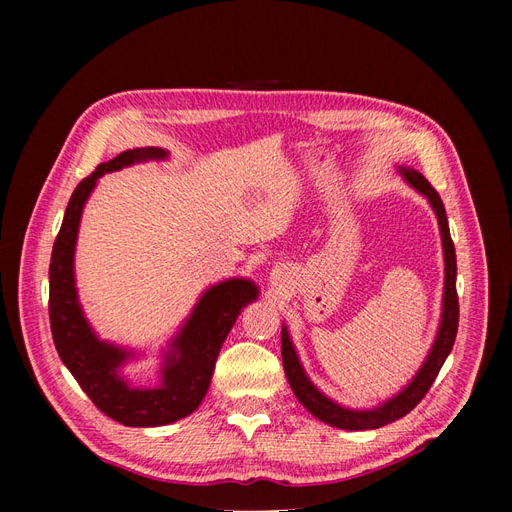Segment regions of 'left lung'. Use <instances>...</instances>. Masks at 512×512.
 <instances>
[{"mask_svg":"<svg viewBox=\"0 0 512 512\" xmlns=\"http://www.w3.org/2000/svg\"><path fill=\"white\" fill-rule=\"evenodd\" d=\"M399 173L406 177V181L412 185L416 192H421L427 200L431 209L438 215L440 224V235H442V247H444V297H442V320L440 329L436 335V342L431 346V352L423 367L418 369V374L412 378V382L406 386L404 391H399L389 401H384L374 410H350L342 408L335 401H331L327 395H322L316 386L309 382L307 374L301 367V361L294 346L290 342L288 329L282 327V361L286 378L290 382L292 393L297 395L301 404L312 412L322 423H327L337 429H350V431H365V429H378L389 425L397 418L406 416L410 410L416 408L418 401H421L427 391L431 389L433 380L438 378L440 369L446 361V356L451 354L457 327H459V297H457V258H455V245L451 239V230H448L446 211L442 205L440 194L431 188V183L412 168H399Z\"/></svg>","mask_w":512,"mask_h":512,"instance_id":"left-lung-1","label":"left lung"}]
</instances>
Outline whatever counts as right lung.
<instances>
[{
	"mask_svg": "<svg viewBox=\"0 0 512 512\" xmlns=\"http://www.w3.org/2000/svg\"><path fill=\"white\" fill-rule=\"evenodd\" d=\"M158 147L128 149L111 162L100 164L70 196V203L53 243L49 267V318L59 359L81 384L87 397L113 421L128 427H158L192 414L207 395L215 361L241 309L256 301L258 286L250 280H226L211 286L196 303L179 335L164 354L162 384L158 389H134L119 376L130 352L100 342L83 316L74 286V245L81 213L96 181L111 170L134 162L164 160Z\"/></svg>",
	"mask_w": 512,
	"mask_h": 512,
	"instance_id": "1",
	"label": "right lung"
}]
</instances>
